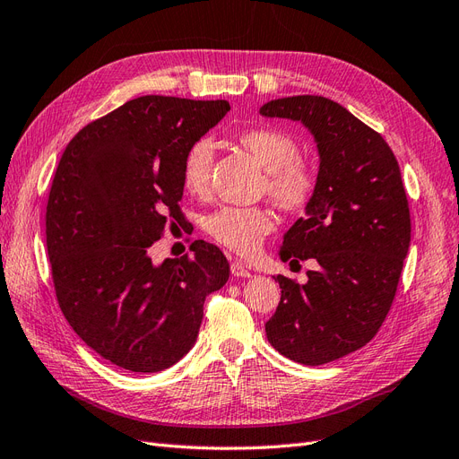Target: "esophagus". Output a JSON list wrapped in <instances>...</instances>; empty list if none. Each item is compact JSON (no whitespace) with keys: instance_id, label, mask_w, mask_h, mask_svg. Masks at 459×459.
<instances>
[{"instance_id":"1","label":"esophagus","mask_w":459,"mask_h":459,"mask_svg":"<svg viewBox=\"0 0 459 459\" xmlns=\"http://www.w3.org/2000/svg\"><path fill=\"white\" fill-rule=\"evenodd\" d=\"M230 270H231V275H235V277H253V272L247 270V266H245L241 260L231 262Z\"/></svg>"}]
</instances>
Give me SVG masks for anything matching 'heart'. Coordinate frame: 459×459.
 <instances>
[{
  "label": "heart",
  "instance_id": "b5f03b06",
  "mask_svg": "<svg viewBox=\"0 0 459 459\" xmlns=\"http://www.w3.org/2000/svg\"><path fill=\"white\" fill-rule=\"evenodd\" d=\"M238 142L266 170L262 195H268L287 214L307 212L316 201L319 178L312 166L300 160V147L293 137L275 128H248L238 135ZM212 162L214 145L208 137L187 147L182 184L189 195L203 197L208 191ZM273 226V212L266 206H221L203 221L208 238L241 256L255 255Z\"/></svg>",
  "mask_w": 459,
  "mask_h": 459
}]
</instances>
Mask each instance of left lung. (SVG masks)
Instances as JSON below:
<instances>
[{"label": "left lung", "mask_w": 459, "mask_h": 459, "mask_svg": "<svg viewBox=\"0 0 459 459\" xmlns=\"http://www.w3.org/2000/svg\"><path fill=\"white\" fill-rule=\"evenodd\" d=\"M260 115L300 120L317 142L319 187L285 235L280 258L316 260L308 283L275 280L281 299L266 322L273 349L322 366L362 349L393 307L411 220L398 160L379 132L322 95L283 97Z\"/></svg>", "instance_id": "1"}]
</instances>
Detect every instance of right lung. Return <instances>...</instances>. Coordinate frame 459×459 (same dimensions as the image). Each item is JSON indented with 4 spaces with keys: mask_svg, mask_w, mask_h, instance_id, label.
<instances>
[{
    "mask_svg": "<svg viewBox=\"0 0 459 459\" xmlns=\"http://www.w3.org/2000/svg\"><path fill=\"white\" fill-rule=\"evenodd\" d=\"M228 101L143 95L82 128L55 170L46 243L59 308L91 351L122 369L155 373L195 344L204 299L230 264L216 245L151 262L166 228L182 226V159Z\"/></svg>",
    "mask_w": 459,
    "mask_h": 459,
    "instance_id": "right-lung-1",
    "label": "right lung"
}]
</instances>
